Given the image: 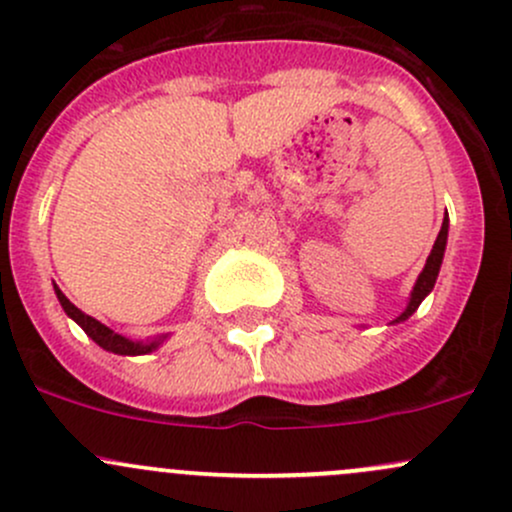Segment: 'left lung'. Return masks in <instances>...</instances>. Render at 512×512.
Returning <instances> with one entry per match:
<instances>
[{"mask_svg": "<svg viewBox=\"0 0 512 512\" xmlns=\"http://www.w3.org/2000/svg\"><path fill=\"white\" fill-rule=\"evenodd\" d=\"M447 233H449V218L445 213V221H442V228L440 233H437V240L435 245H432L430 255H428V262H425L423 272L418 274V279H415V286L411 291V299H408L406 308H403V313L398 318H393L391 323H403V320H408L413 316L415 311H418L420 303L425 301V296L430 294L432 286L437 282V274H440V267H442V257H445V247H447Z\"/></svg>", "mask_w": 512, "mask_h": 512, "instance_id": "1", "label": "left lung"}]
</instances>
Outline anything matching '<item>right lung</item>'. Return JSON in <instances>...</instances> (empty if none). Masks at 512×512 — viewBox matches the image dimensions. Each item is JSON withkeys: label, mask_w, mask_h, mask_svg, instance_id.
<instances>
[{"label": "right lung", "mask_w": 512, "mask_h": 512, "mask_svg": "<svg viewBox=\"0 0 512 512\" xmlns=\"http://www.w3.org/2000/svg\"><path fill=\"white\" fill-rule=\"evenodd\" d=\"M53 289H55V296H58L60 306H63V311H65L67 316H70L72 320H75L77 325H80V328L84 330V333L89 335V338H92L94 342H97V345L101 347V350L114 352V355L138 357V355H148V352H155L157 347L162 345V342H165L167 338H170V335H167V333H165V335H157V338H153V340H145V342L123 338V335L114 333V330H111V328H106V325L101 323V320L92 318V316H87V313H82L80 308H77L75 303H72L70 299H67V296L63 294V291L58 289V286H53Z\"/></svg>", "instance_id": "obj_1"}]
</instances>
